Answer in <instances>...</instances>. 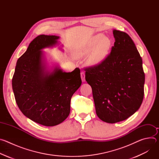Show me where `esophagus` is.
Listing matches in <instances>:
<instances>
[{
	"mask_svg": "<svg viewBox=\"0 0 159 159\" xmlns=\"http://www.w3.org/2000/svg\"><path fill=\"white\" fill-rule=\"evenodd\" d=\"M80 76H81V79L82 82H85V73L84 72H82L80 74Z\"/></svg>",
	"mask_w": 159,
	"mask_h": 159,
	"instance_id": "1",
	"label": "esophagus"
}]
</instances>
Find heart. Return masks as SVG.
<instances>
[{
	"label": "heart",
	"mask_w": 159,
	"mask_h": 159,
	"mask_svg": "<svg viewBox=\"0 0 159 159\" xmlns=\"http://www.w3.org/2000/svg\"><path fill=\"white\" fill-rule=\"evenodd\" d=\"M112 47L110 38L99 33L90 38L85 43L75 48L72 55L75 58H81L92 53L87 59V64L96 66L102 63L107 58Z\"/></svg>",
	"instance_id": "obj_1"
}]
</instances>
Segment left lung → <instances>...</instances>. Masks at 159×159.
Instances as JSON below:
<instances>
[{"label": "left lung", "instance_id": "1", "mask_svg": "<svg viewBox=\"0 0 159 159\" xmlns=\"http://www.w3.org/2000/svg\"><path fill=\"white\" fill-rule=\"evenodd\" d=\"M115 42L101 65L85 69L91 86L98 116L115 123L126 120L140 108L144 96L142 59L126 33L113 30Z\"/></svg>", "mask_w": 159, "mask_h": 159}]
</instances>
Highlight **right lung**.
<instances>
[{
  "label": "right lung",
  "instance_id": "add662e5",
  "mask_svg": "<svg viewBox=\"0 0 159 159\" xmlns=\"http://www.w3.org/2000/svg\"><path fill=\"white\" fill-rule=\"evenodd\" d=\"M59 36L41 34L18 60L12 80L16 103L23 115L46 126L62 123L70 111L72 96L82 84L79 68L64 72L47 69L43 49L58 43Z\"/></svg>",
  "mask_w": 159,
  "mask_h": 159
}]
</instances>
